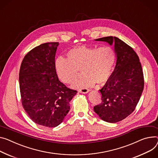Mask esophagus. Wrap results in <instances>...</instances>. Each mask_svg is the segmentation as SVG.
I'll return each mask as SVG.
<instances>
[{"label": "esophagus", "mask_w": 158, "mask_h": 158, "mask_svg": "<svg viewBox=\"0 0 158 158\" xmlns=\"http://www.w3.org/2000/svg\"><path fill=\"white\" fill-rule=\"evenodd\" d=\"M89 91H90V90H89V89H82L78 90V92H80V93H82V94H87V93H88Z\"/></svg>", "instance_id": "esophagus-1"}]
</instances>
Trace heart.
I'll use <instances>...</instances> for the list:
<instances>
[{"label": "heart", "mask_w": 158, "mask_h": 158, "mask_svg": "<svg viewBox=\"0 0 158 158\" xmlns=\"http://www.w3.org/2000/svg\"><path fill=\"white\" fill-rule=\"evenodd\" d=\"M68 58L59 56L55 66L59 78L65 83L75 80L80 70L83 75L73 84L75 89H87L95 83H102L110 77L114 64L116 55L110 47L99 48L81 46L72 48Z\"/></svg>", "instance_id": "obj_1"}]
</instances>
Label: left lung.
Listing matches in <instances>:
<instances>
[{
  "label": "left lung",
  "instance_id": "1",
  "mask_svg": "<svg viewBox=\"0 0 158 158\" xmlns=\"http://www.w3.org/2000/svg\"><path fill=\"white\" fill-rule=\"evenodd\" d=\"M95 41L114 44L116 63L104 86L99 90L102 102L94 107L95 113L108 123H116L135 110L142 95L144 81L139 58L133 48L116 37Z\"/></svg>",
  "mask_w": 158,
  "mask_h": 158
}]
</instances>
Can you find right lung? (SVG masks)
I'll return each mask as SVG.
<instances>
[{"label":"right lung","instance_id":"obj_1","mask_svg":"<svg viewBox=\"0 0 158 158\" xmlns=\"http://www.w3.org/2000/svg\"><path fill=\"white\" fill-rule=\"evenodd\" d=\"M59 42L42 44L31 50L21 64L19 82L24 110L35 123L56 127L70 110L77 91L67 88L57 77L55 56Z\"/></svg>","mask_w":158,"mask_h":158}]
</instances>
